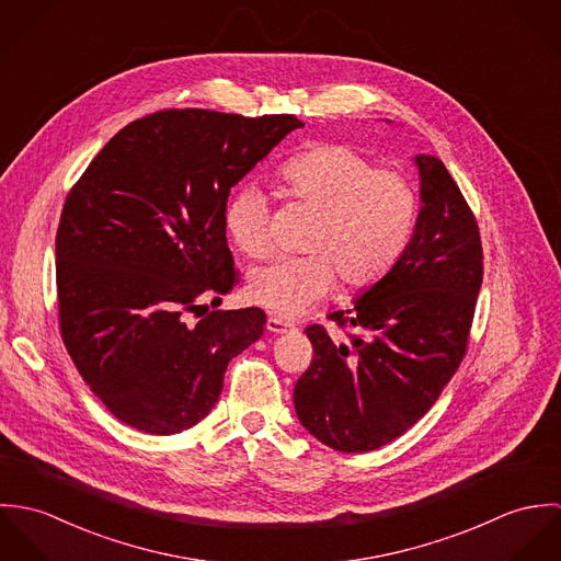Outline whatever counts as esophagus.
Returning <instances> with one entry per match:
<instances>
[{"mask_svg": "<svg viewBox=\"0 0 561 561\" xmlns=\"http://www.w3.org/2000/svg\"><path fill=\"white\" fill-rule=\"evenodd\" d=\"M291 328H294V323H289V321H285L283 318H276V316L267 318V330H270V332H274V334L289 332Z\"/></svg>", "mask_w": 561, "mask_h": 561, "instance_id": "obj_1", "label": "esophagus"}]
</instances>
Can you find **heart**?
Returning <instances> with one entry per match:
<instances>
[{
	"label": "heart",
	"mask_w": 561,
	"mask_h": 561,
	"mask_svg": "<svg viewBox=\"0 0 561 561\" xmlns=\"http://www.w3.org/2000/svg\"><path fill=\"white\" fill-rule=\"evenodd\" d=\"M278 179L289 201L318 214L305 240L309 254L280 256L250 274L256 305L296 318L332 291L336 274L358 289L398 265L416 220V192L398 170L376 168L350 145H316L283 161ZM227 227L245 256L270 254V198L261 183L245 181L231 194Z\"/></svg>",
	"instance_id": "obj_1"
}]
</instances>
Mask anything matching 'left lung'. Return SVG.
I'll use <instances>...</instances> for the list:
<instances>
[{
	"label": "left lung",
	"instance_id": "8db88e82",
	"mask_svg": "<svg viewBox=\"0 0 561 561\" xmlns=\"http://www.w3.org/2000/svg\"><path fill=\"white\" fill-rule=\"evenodd\" d=\"M421 211L398 265L350 311L305 332L313 360L294 389L300 423L323 445L374 451L408 432L458 371L478 305L483 252L476 214L434 156H416Z\"/></svg>",
	"mask_w": 561,
	"mask_h": 561
}]
</instances>
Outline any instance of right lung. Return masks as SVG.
Returning <instances> with one entry per match:
<instances>
[{"label":"right lung","mask_w":561,"mask_h":561,"mask_svg":"<svg viewBox=\"0 0 561 561\" xmlns=\"http://www.w3.org/2000/svg\"><path fill=\"white\" fill-rule=\"evenodd\" d=\"M298 127L294 114L160 110L123 127L67 194L60 334L118 421L160 436L196 425L229 360L263 334L261 309L203 302H222L240 283L227 245L231 187Z\"/></svg>","instance_id":"right-lung-1"}]
</instances>
